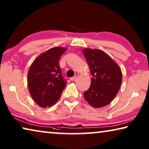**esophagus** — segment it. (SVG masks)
Segmentation results:
<instances>
[{"label":"esophagus","mask_w":149,"mask_h":149,"mask_svg":"<svg viewBox=\"0 0 149 149\" xmlns=\"http://www.w3.org/2000/svg\"><path fill=\"white\" fill-rule=\"evenodd\" d=\"M76 78H77V75H75V76H74V77H71L70 79H71V80H72V81H75V79H76Z\"/></svg>","instance_id":"obj_1"}]
</instances>
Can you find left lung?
Segmentation results:
<instances>
[{
	"mask_svg": "<svg viewBox=\"0 0 149 149\" xmlns=\"http://www.w3.org/2000/svg\"><path fill=\"white\" fill-rule=\"evenodd\" d=\"M82 53L92 75L90 87L84 92V96L93 107H104L114 100L120 88L121 70L103 51L86 48Z\"/></svg>",
	"mask_w": 149,
	"mask_h": 149,
	"instance_id": "left-lung-1",
	"label": "left lung"
}]
</instances>
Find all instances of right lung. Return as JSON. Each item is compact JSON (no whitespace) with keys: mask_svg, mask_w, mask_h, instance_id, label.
Returning a JSON list of instances; mask_svg holds the SVG:
<instances>
[{"mask_svg":"<svg viewBox=\"0 0 149 149\" xmlns=\"http://www.w3.org/2000/svg\"><path fill=\"white\" fill-rule=\"evenodd\" d=\"M67 48L55 47L39 55L27 75L31 96L40 107H50L61 96L67 82L61 75L59 59Z\"/></svg>","mask_w":149,"mask_h":149,"instance_id":"add662e5","label":"right lung"}]
</instances>
